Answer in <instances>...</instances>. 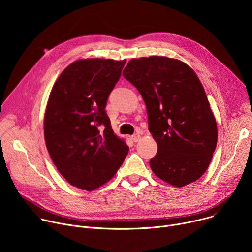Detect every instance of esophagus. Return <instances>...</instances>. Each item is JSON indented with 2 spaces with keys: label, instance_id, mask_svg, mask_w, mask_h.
<instances>
[{
  "label": "esophagus",
  "instance_id": "esophagus-1",
  "mask_svg": "<svg viewBox=\"0 0 252 252\" xmlns=\"http://www.w3.org/2000/svg\"><path fill=\"white\" fill-rule=\"evenodd\" d=\"M134 142H136V141H138L139 139H140V133H134V134H132L131 135V137H130Z\"/></svg>",
  "mask_w": 252,
  "mask_h": 252
}]
</instances>
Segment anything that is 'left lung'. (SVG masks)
Segmentation results:
<instances>
[{
  "instance_id": "1",
  "label": "left lung",
  "mask_w": 252,
  "mask_h": 252,
  "mask_svg": "<svg viewBox=\"0 0 252 252\" xmlns=\"http://www.w3.org/2000/svg\"><path fill=\"white\" fill-rule=\"evenodd\" d=\"M123 76L145 100L149 130L158 143L154 173L173 187L189 185L207 169L218 126L204 89L191 67L166 57L132 59Z\"/></svg>"
}]
</instances>
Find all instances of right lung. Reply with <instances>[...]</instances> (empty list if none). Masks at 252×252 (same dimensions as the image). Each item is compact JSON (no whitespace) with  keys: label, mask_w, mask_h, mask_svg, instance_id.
I'll list each match as a JSON object with an SVG mask.
<instances>
[{"label":"right lung","mask_w":252,"mask_h":252,"mask_svg":"<svg viewBox=\"0 0 252 252\" xmlns=\"http://www.w3.org/2000/svg\"><path fill=\"white\" fill-rule=\"evenodd\" d=\"M125 63L126 60L77 61L52 89L44 120L46 146L60 173L81 189L91 191L109 182L128 153L105 112Z\"/></svg>","instance_id":"obj_1"}]
</instances>
